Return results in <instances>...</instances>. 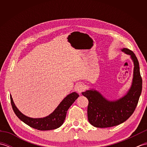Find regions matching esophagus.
<instances>
[{
  "instance_id": "esophagus-1",
  "label": "esophagus",
  "mask_w": 147,
  "mask_h": 147,
  "mask_svg": "<svg viewBox=\"0 0 147 147\" xmlns=\"http://www.w3.org/2000/svg\"><path fill=\"white\" fill-rule=\"evenodd\" d=\"M84 88H85V87H84V85H83L82 83H78V84H77V85H76V86H75L76 91L77 92L80 93H82V92L83 91Z\"/></svg>"
}]
</instances>
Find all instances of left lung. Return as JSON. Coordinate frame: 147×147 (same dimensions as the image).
<instances>
[{"mask_svg": "<svg viewBox=\"0 0 147 147\" xmlns=\"http://www.w3.org/2000/svg\"><path fill=\"white\" fill-rule=\"evenodd\" d=\"M121 51L129 55L133 62V76L131 86L122 97L109 100L95 89L82 92L88 100V119L96 127H109L119 125L128 119L135 111L142 90V79L140 75L139 62L133 52L123 48Z\"/></svg>", "mask_w": 147, "mask_h": 147, "instance_id": "left-lung-1", "label": "left lung"}]
</instances>
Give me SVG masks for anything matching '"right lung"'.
<instances>
[{
  "instance_id": "1",
  "label": "right lung",
  "mask_w": 147,
  "mask_h": 147,
  "mask_svg": "<svg viewBox=\"0 0 147 147\" xmlns=\"http://www.w3.org/2000/svg\"><path fill=\"white\" fill-rule=\"evenodd\" d=\"M78 97L79 95L76 92L71 93L62 100L51 114L44 117L32 118L26 116L19 111L10 95L12 107L17 117L27 125L41 131L55 129L61 126L64 123L69 108Z\"/></svg>"
}]
</instances>
